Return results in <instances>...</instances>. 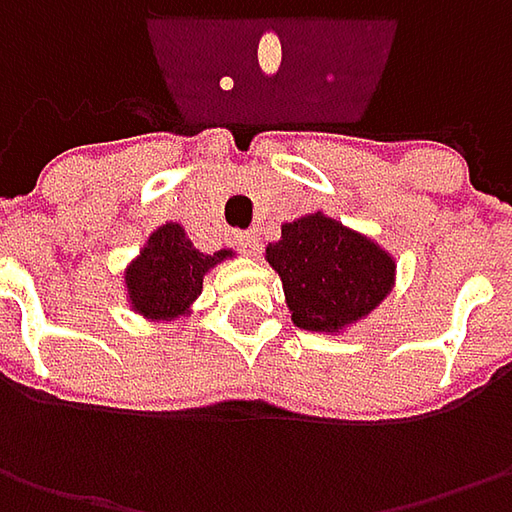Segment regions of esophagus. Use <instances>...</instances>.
<instances>
[{
  "label": "esophagus",
  "mask_w": 512,
  "mask_h": 512,
  "mask_svg": "<svg viewBox=\"0 0 512 512\" xmlns=\"http://www.w3.org/2000/svg\"><path fill=\"white\" fill-rule=\"evenodd\" d=\"M236 247H239L242 253H247V256H256V253H259V239H256L253 233H239V236H236Z\"/></svg>",
  "instance_id": "obj_1"
}]
</instances>
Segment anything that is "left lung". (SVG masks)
I'll return each instance as SVG.
<instances>
[{
	"mask_svg": "<svg viewBox=\"0 0 512 512\" xmlns=\"http://www.w3.org/2000/svg\"><path fill=\"white\" fill-rule=\"evenodd\" d=\"M265 259L285 287L293 325L342 333L382 305L396 282L393 256L325 213L282 225Z\"/></svg>",
	"mask_w": 512,
	"mask_h": 512,
	"instance_id": "obj_1",
	"label": "left lung"
}]
</instances>
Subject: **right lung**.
Returning a JSON list of instances; mask_svg holds the SVG:
<instances>
[{"mask_svg": "<svg viewBox=\"0 0 512 512\" xmlns=\"http://www.w3.org/2000/svg\"><path fill=\"white\" fill-rule=\"evenodd\" d=\"M233 250L199 253L187 239L185 227L168 222L153 230L125 270L130 307L150 322H170L190 313L202 293V279L210 267L225 262Z\"/></svg>", "mask_w": 512, "mask_h": 512, "instance_id": "right-lung-1", "label": "right lung"}]
</instances>
